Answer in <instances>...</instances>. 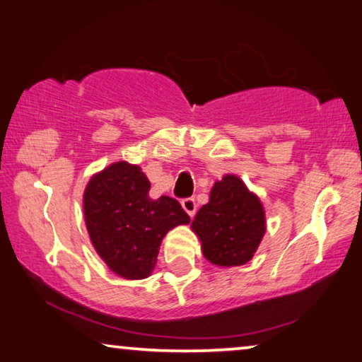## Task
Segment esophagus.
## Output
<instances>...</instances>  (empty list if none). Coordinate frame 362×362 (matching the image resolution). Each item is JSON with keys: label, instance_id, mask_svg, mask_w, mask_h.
<instances>
[{"label": "esophagus", "instance_id": "34e87169", "mask_svg": "<svg viewBox=\"0 0 362 362\" xmlns=\"http://www.w3.org/2000/svg\"><path fill=\"white\" fill-rule=\"evenodd\" d=\"M182 208L185 209L188 216L193 217L194 212H197V203H194L193 198H185V199H182Z\"/></svg>", "mask_w": 362, "mask_h": 362}]
</instances>
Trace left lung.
Listing matches in <instances>:
<instances>
[{
	"instance_id": "1",
	"label": "left lung",
	"mask_w": 362,
	"mask_h": 362,
	"mask_svg": "<svg viewBox=\"0 0 362 362\" xmlns=\"http://www.w3.org/2000/svg\"><path fill=\"white\" fill-rule=\"evenodd\" d=\"M206 259L221 267L243 266L256 253L266 232L262 203L243 180L227 174L217 180L192 222Z\"/></svg>"
}]
</instances>
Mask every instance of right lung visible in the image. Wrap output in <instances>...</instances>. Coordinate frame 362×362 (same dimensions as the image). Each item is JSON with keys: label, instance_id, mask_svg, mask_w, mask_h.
I'll return each mask as SVG.
<instances>
[{"label": "right lung", "instance_id": "right-lung-1", "mask_svg": "<svg viewBox=\"0 0 362 362\" xmlns=\"http://www.w3.org/2000/svg\"><path fill=\"white\" fill-rule=\"evenodd\" d=\"M150 187L139 165L119 160L91 177L83 193L85 223L96 253L129 280L148 277L165 233L190 222L177 199H151Z\"/></svg>", "mask_w": 362, "mask_h": 362}]
</instances>
